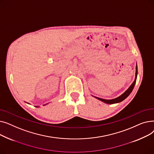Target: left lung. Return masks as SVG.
<instances>
[{"label": "left lung", "instance_id": "1", "mask_svg": "<svg viewBox=\"0 0 154 154\" xmlns=\"http://www.w3.org/2000/svg\"><path fill=\"white\" fill-rule=\"evenodd\" d=\"M137 67L136 66V70H135V80L134 82L132 84V85L129 87V88H128V89L124 93L122 94V95H121L120 96L116 98V99H111V100H106V99H101V98H99V97H95L96 99H97L102 102H103L104 103H108V104H113V103H119L120 102L123 101L124 100H125L127 97L131 94V93L132 92V90L134 89V87L135 86V82H136V80H137Z\"/></svg>", "mask_w": 154, "mask_h": 154}]
</instances>
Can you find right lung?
<instances>
[{
	"label": "right lung",
	"mask_w": 154,
	"mask_h": 154,
	"mask_svg": "<svg viewBox=\"0 0 154 154\" xmlns=\"http://www.w3.org/2000/svg\"><path fill=\"white\" fill-rule=\"evenodd\" d=\"M36 107H38V106H36Z\"/></svg>",
	"instance_id": "1"
}]
</instances>
